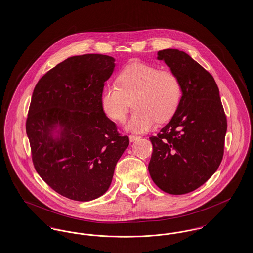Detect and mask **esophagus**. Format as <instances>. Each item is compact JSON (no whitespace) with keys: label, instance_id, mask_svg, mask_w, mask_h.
<instances>
[{"label":"esophagus","instance_id":"34e87169","mask_svg":"<svg viewBox=\"0 0 253 253\" xmlns=\"http://www.w3.org/2000/svg\"><path fill=\"white\" fill-rule=\"evenodd\" d=\"M139 138H140V137H139V136H136V135H130V136H129V139H130L131 142H134V141L138 140Z\"/></svg>","mask_w":253,"mask_h":253}]
</instances>
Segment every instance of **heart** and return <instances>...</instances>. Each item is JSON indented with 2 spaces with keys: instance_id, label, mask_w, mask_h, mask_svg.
I'll return each mask as SVG.
<instances>
[{
  "instance_id": "b5f03b06",
  "label": "heart",
  "mask_w": 253,
  "mask_h": 253,
  "mask_svg": "<svg viewBox=\"0 0 253 253\" xmlns=\"http://www.w3.org/2000/svg\"><path fill=\"white\" fill-rule=\"evenodd\" d=\"M117 84H110L103 88L101 108L110 120L117 122L124 121L132 106L135 109L125 124L129 132H146L156 121L171 119L178 108L182 86L173 72L135 62L121 70Z\"/></svg>"
}]
</instances>
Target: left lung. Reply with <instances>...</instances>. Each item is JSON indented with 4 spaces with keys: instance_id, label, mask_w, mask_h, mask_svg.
I'll list each match as a JSON object with an SVG mask.
<instances>
[{
    "instance_id": "left-lung-1",
    "label": "left lung",
    "mask_w": 253,
    "mask_h": 253,
    "mask_svg": "<svg viewBox=\"0 0 253 253\" xmlns=\"http://www.w3.org/2000/svg\"><path fill=\"white\" fill-rule=\"evenodd\" d=\"M180 80L178 108L157 136L150 137L153 154L148 166L157 187L169 194L191 193L219 167L227 119L213 77L178 49L157 52Z\"/></svg>"
}]
</instances>
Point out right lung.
<instances>
[{
	"label": "right lung",
	"mask_w": 253,
	"mask_h": 253,
	"mask_svg": "<svg viewBox=\"0 0 253 253\" xmlns=\"http://www.w3.org/2000/svg\"><path fill=\"white\" fill-rule=\"evenodd\" d=\"M115 66L106 55L71 57L49 70L33 91L26 134L34 166L55 192L72 200L91 201L106 193L129 146L100 103Z\"/></svg>",
	"instance_id": "1"
}]
</instances>
